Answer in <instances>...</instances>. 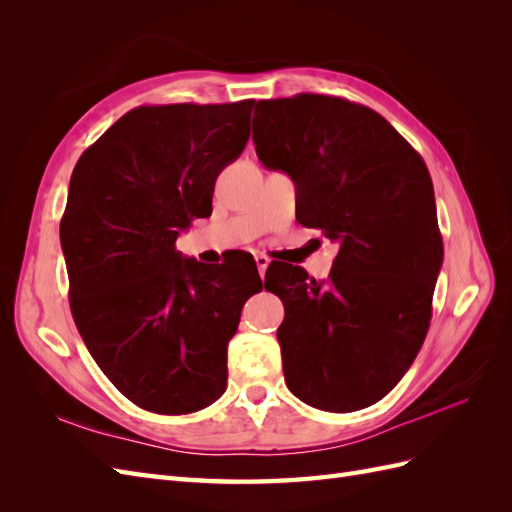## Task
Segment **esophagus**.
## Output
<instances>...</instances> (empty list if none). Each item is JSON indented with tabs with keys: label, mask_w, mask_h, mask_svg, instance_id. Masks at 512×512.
Wrapping results in <instances>:
<instances>
[{
	"label": "esophagus",
	"mask_w": 512,
	"mask_h": 512,
	"mask_svg": "<svg viewBox=\"0 0 512 512\" xmlns=\"http://www.w3.org/2000/svg\"><path fill=\"white\" fill-rule=\"evenodd\" d=\"M269 256H265V254H256V267H258V273H260V277H265V273H267V267H269Z\"/></svg>",
	"instance_id": "1"
}]
</instances>
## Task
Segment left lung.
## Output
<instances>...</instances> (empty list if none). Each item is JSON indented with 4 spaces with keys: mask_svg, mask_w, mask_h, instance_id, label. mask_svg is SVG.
Here are the masks:
<instances>
[{
    "mask_svg": "<svg viewBox=\"0 0 512 512\" xmlns=\"http://www.w3.org/2000/svg\"><path fill=\"white\" fill-rule=\"evenodd\" d=\"M256 156L297 185V220L339 243L327 282L290 267L269 290L290 393L327 412L376 404L421 350L442 267L423 158L371 108L335 96L260 100ZM267 288V282H265Z\"/></svg>",
    "mask_w": 512,
    "mask_h": 512,
    "instance_id": "8db88e82",
    "label": "left lung"
}]
</instances>
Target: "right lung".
<instances>
[{"instance_id":"right-lung-1","label":"right lung","mask_w":512,"mask_h":512,"mask_svg":"<svg viewBox=\"0 0 512 512\" xmlns=\"http://www.w3.org/2000/svg\"><path fill=\"white\" fill-rule=\"evenodd\" d=\"M252 108L138 106L74 166L59 224L70 309L104 376L143 410L190 414L226 391V348L243 303L262 290L258 269L235 284L224 262L183 258L175 241L211 211Z\"/></svg>"}]
</instances>
